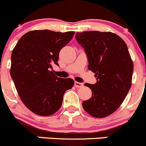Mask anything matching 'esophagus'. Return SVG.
Segmentation results:
<instances>
[{"label": "esophagus", "mask_w": 146, "mask_h": 146, "mask_svg": "<svg viewBox=\"0 0 146 146\" xmlns=\"http://www.w3.org/2000/svg\"><path fill=\"white\" fill-rule=\"evenodd\" d=\"M74 86H76V88H80V87H82V86H84V84L82 83H80V82H74Z\"/></svg>", "instance_id": "34e87169"}]
</instances>
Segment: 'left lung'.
I'll list each match as a JSON object with an SVG mask.
<instances>
[{
    "label": "left lung",
    "instance_id": "1",
    "mask_svg": "<svg viewBox=\"0 0 146 146\" xmlns=\"http://www.w3.org/2000/svg\"><path fill=\"white\" fill-rule=\"evenodd\" d=\"M76 40L87 54L88 69L97 79L95 84H84L92 96L82 106L94 117H106L119 109L131 86L133 63L128 47L111 32L76 33Z\"/></svg>",
    "mask_w": 146,
    "mask_h": 146
}]
</instances>
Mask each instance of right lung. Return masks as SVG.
I'll list each match as a JSON object with an SVG mask.
<instances>
[{
	"mask_svg": "<svg viewBox=\"0 0 146 146\" xmlns=\"http://www.w3.org/2000/svg\"><path fill=\"white\" fill-rule=\"evenodd\" d=\"M74 32L32 30L18 40L11 54V75L26 107L39 116H48L60 109L64 92L73 87L71 78L56 76L52 64L72 39Z\"/></svg>",
	"mask_w": 146,
	"mask_h": 146,
	"instance_id": "obj_1",
	"label": "right lung"
}]
</instances>
